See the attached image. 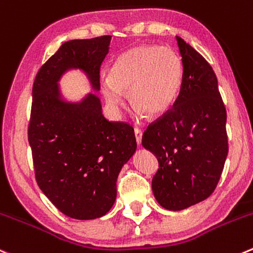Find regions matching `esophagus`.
<instances>
[{
	"instance_id": "esophagus-1",
	"label": "esophagus",
	"mask_w": 253,
	"mask_h": 253,
	"mask_svg": "<svg viewBox=\"0 0 253 253\" xmlns=\"http://www.w3.org/2000/svg\"><path fill=\"white\" fill-rule=\"evenodd\" d=\"M142 134H143V132H142V129H139V128H134V136H136V142L138 144H141V142H142Z\"/></svg>"
}]
</instances>
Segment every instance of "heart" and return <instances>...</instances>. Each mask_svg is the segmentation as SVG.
<instances>
[{
  "instance_id": "1",
  "label": "heart",
  "mask_w": 253,
  "mask_h": 253,
  "mask_svg": "<svg viewBox=\"0 0 253 253\" xmlns=\"http://www.w3.org/2000/svg\"><path fill=\"white\" fill-rule=\"evenodd\" d=\"M183 82V65L171 49L157 45H139L117 56L101 82L107 104L117 110L124 104V92L139 114L162 116L170 110Z\"/></svg>"
}]
</instances>
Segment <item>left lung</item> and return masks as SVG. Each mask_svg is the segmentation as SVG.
<instances>
[{
  "label": "left lung",
  "instance_id": "1",
  "mask_svg": "<svg viewBox=\"0 0 253 253\" xmlns=\"http://www.w3.org/2000/svg\"><path fill=\"white\" fill-rule=\"evenodd\" d=\"M176 42L183 63L180 91L173 107L142 136L144 148L158 159L152 179L154 197L174 211L212 194L229 152L226 109L216 75L192 45L180 37Z\"/></svg>",
  "mask_w": 253,
  "mask_h": 253
}]
</instances>
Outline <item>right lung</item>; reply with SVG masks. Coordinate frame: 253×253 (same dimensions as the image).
<instances>
[{"label":"right lung","mask_w":253,"mask_h":253,"mask_svg":"<svg viewBox=\"0 0 253 253\" xmlns=\"http://www.w3.org/2000/svg\"><path fill=\"white\" fill-rule=\"evenodd\" d=\"M110 42L111 36L65 42L42 65L32 91L28 141L37 184L56 209L78 220L111 209L117 176L137 147L133 127L105 119L97 96L80 104L60 100L56 83L70 68L84 70L100 89Z\"/></svg>","instance_id":"1"}]
</instances>
